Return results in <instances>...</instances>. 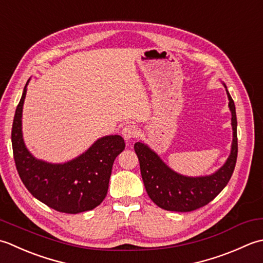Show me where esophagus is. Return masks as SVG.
<instances>
[{"instance_id":"34e87169","label":"esophagus","mask_w":263,"mask_h":263,"mask_svg":"<svg viewBox=\"0 0 263 263\" xmlns=\"http://www.w3.org/2000/svg\"><path fill=\"white\" fill-rule=\"evenodd\" d=\"M121 134L126 141H128V139L136 138L139 135V129L135 125H126L124 128H122Z\"/></svg>"}]
</instances>
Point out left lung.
<instances>
[{
	"label": "left lung",
	"instance_id": "8db88e82",
	"mask_svg": "<svg viewBox=\"0 0 263 263\" xmlns=\"http://www.w3.org/2000/svg\"><path fill=\"white\" fill-rule=\"evenodd\" d=\"M227 95L232 111L234 139L229 158L216 174L197 178L178 175L146 145L141 142L135 143L134 148L139 160L144 186L149 199L158 206L176 212L194 211L210 203L228 184L236 164L238 144L236 110L228 90Z\"/></svg>",
	"mask_w": 263,
	"mask_h": 263
}]
</instances>
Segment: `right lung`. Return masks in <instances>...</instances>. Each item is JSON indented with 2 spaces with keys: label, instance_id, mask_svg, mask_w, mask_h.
<instances>
[{
  "label": "right lung",
  "instance_id": "obj_1",
  "mask_svg": "<svg viewBox=\"0 0 263 263\" xmlns=\"http://www.w3.org/2000/svg\"><path fill=\"white\" fill-rule=\"evenodd\" d=\"M26 86L11 132L13 158L20 179L31 195L59 212L74 214L93 210L106 196L112 165L125 149L124 138L119 135L102 137L80 157L63 164L36 160L26 148L21 133Z\"/></svg>",
  "mask_w": 263,
  "mask_h": 263
}]
</instances>
